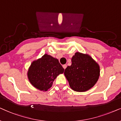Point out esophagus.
Returning <instances> with one entry per match:
<instances>
[{"instance_id": "esophagus-1", "label": "esophagus", "mask_w": 121, "mask_h": 121, "mask_svg": "<svg viewBox=\"0 0 121 121\" xmlns=\"http://www.w3.org/2000/svg\"><path fill=\"white\" fill-rule=\"evenodd\" d=\"M62 67H63V68H64V69H65L66 68L67 65H62Z\"/></svg>"}]
</instances>
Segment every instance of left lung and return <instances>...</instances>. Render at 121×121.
Wrapping results in <instances>:
<instances>
[{
    "instance_id": "left-lung-1",
    "label": "left lung",
    "mask_w": 121,
    "mask_h": 121,
    "mask_svg": "<svg viewBox=\"0 0 121 121\" xmlns=\"http://www.w3.org/2000/svg\"><path fill=\"white\" fill-rule=\"evenodd\" d=\"M72 64L65 69L64 75L73 91L84 92L92 87L99 76V66L91 56L76 52Z\"/></svg>"
}]
</instances>
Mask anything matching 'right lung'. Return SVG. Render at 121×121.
<instances>
[{
    "mask_svg": "<svg viewBox=\"0 0 121 121\" xmlns=\"http://www.w3.org/2000/svg\"><path fill=\"white\" fill-rule=\"evenodd\" d=\"M64 69L57 59L45 54L41 59L32 62L28 72L30 82L41 91H47Z\"/></svg>",
    "mask_w": 121,
    "mask_h": 121,
    "instance_id": "add662e5",
    "label": "right lung"
}]
</instances>
